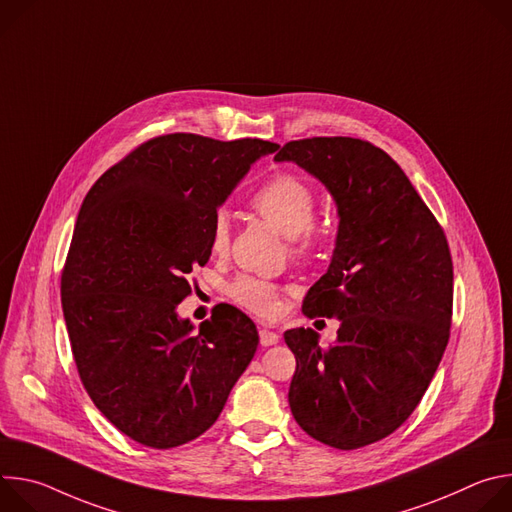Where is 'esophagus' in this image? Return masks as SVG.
Listing matches in <instances>:
<instances>
[{
	"label": "esophagus",
	"instance_id": "esophagus-1",
	"mask_svg": "<svg viewBox=\"0 0 512 512\" xmlns=\"http://www.w3.org/2000/svg\"><path fill=\"white\" fill-rule=\"evenodd\" d=\"M259 342H261V346H273V344L279 342V334L273 332V330L261 328V330H259Z\"/></svg>",
	"mask_w": 512,
	"mask_h": 512
}]
</instances>
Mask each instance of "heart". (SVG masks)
<instances>
[{
    "instance_id": "b5f03b06",
    "label": "heart",
    "mask_w": 512,
    "mask_h": 512,
    "mask_svg": "<svg viewBox=\"0 0 512 512\" xmlns=\"http://www.w3.org/2000/svg\"><path fill=\"white\" fill-rule=\"evenodd\" d=\"M251 206L289 239V251L298 259H310L320 247V233L314 229L316 194L300 178L279 174L267 180L251 198ZM229 245V218L218 212L212 223L210 247L223 253ZM229 296L245 310L269 318L277 312V285L253 275H239L229 285Z\"/></svg>"
}]
</instances>
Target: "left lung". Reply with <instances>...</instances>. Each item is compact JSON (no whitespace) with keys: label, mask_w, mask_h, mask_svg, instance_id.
<instances>
[{"label":"left lung","mask_w":512,"mask_h":512,"mask_svg":"<svg viewBox=\"0 0 512 512\" xmlns=\"http://www.w3.org/2000/svg\"><path fill=\"white\" fill-rule=\"evenodd\" d=\"M275 162L318 178L338 208L328 271L302 312L338 318L328 348L312 328L283 334L296 356L289 407L314 440L375 444L419 405L450 340L454 265L446 235L405 172L354 137L289 141Z\"/></svg>","instance_id":"left-lung-1"}]
</instances>
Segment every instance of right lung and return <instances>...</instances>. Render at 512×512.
Instances as JSON below:
<instances>
[{
  "mask_svg": "<svg viewBox=\"0 0 512 512\" xmlns=\"http://www.w3.org/2000/svg\"><path fill=\"white\" fill-rule=\"evenodd\" d=\"M277 143L168 133L141 143L89 190L60 279L79 377L131 440L168 450L221 415L257 350L249 316L223 304L198 330L176 312L210 257L214 216Z\"/></svg>",
  "mask_w": 512,
  "mask_h": 512,
  "instance_id": "obj_1",
  "label": "right lung"
}]
</instances>
